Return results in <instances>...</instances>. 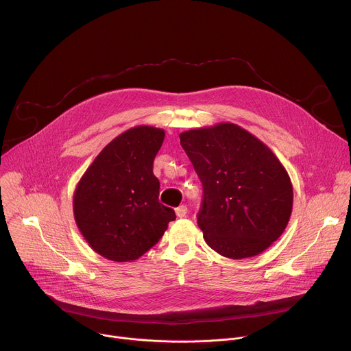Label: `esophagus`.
Returning a JSON list of instances; mask_svg holds the SVG:
<instances>
[{"label": "esophagus", "instance_id": "esophagus-1", "mask_svg": "<svg viewBox=\"0 0 351 351\" xmlns=\"http://www.w3.org/2000/svg\"><path fill=\"white\" fill-rule=\"evenodd\" d=\"M175 213H176L178 218H184L187 215V207L186 206H180V207H178L175 210Z\"/></svg>", "mask_w": 351, "mask_h": 351}]
</instances>
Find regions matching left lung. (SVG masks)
<instances>
[{
  "label": "left lung",
  "mask_w": 351,
  "mask_h": 351,
  "mask_svg": "<svg viewBox=\"0 0 351 351\" xmlns=\"http://www.w3.org/2000/svg\"><path fill=\"white\" fill-rule=\"evenodd\" d=\"M203 183L197 223L218 254L241 260L280 237L293 208V186L278 157L254 134L218 123L179 134Z\"/></svg>",
  "instance_id": "8db88e82"
}]
</instances>
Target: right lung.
Instances as JSON below:
<instances>
[{
  "instance_id": "add662e5",
  "label": "right lung",
  "mask_w": 351,
  "mask_h": 351,
  "mask_svg": "<svg viewBox=\"0 0 351 351\" xmlns=\"http://www.w3.org/2000/svg\"><path fill=\"white\" fill-rule=\"evenodd\" d=\"M164 129L140 125L117 136L80 178L73 215L94 252L115 263H132L158 243L175 211L158 199L153 162Z\"/></svg>"
}]
</instances>
